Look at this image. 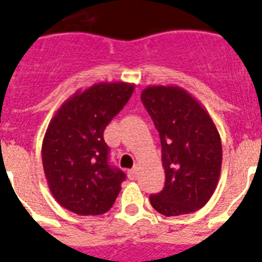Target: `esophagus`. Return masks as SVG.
Returning <instances> with one entry per match:
<instances>
[{
	"label": "esophagus",
	"instance_id": "34e87169",
	"mask_svg": "<svg viewBox=\"0 0 262 262\" xmlns=\"http://www.w3.org/2000/svg\"><path fill=\"white\" fill-rule=\"evenodd\" d=\"M127 175H128L129 179H135V178H137V175H138V168L134 167V168H131V169H128Z\"/></svg>",
	"mask_w": 262,
	"mask_h": 262
}]
</instances>
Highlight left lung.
I'll use <instances>...</instances> for the list:
<instances>
[{"instance_id":"left-lung-1","label":"left lung","mask_w":262,"mask_h":262,"mask_svg":"<svg viewBox=\"0 0 262 262\" xmlns=\"http://www.w3.org/2000/svg\"><path fill=\"white\" fill-rule=\"evenodd\" d=\"M141 99L159 131L165 169L164 188L150 195V204L168 217L195 212L212 196L220 176L217 129L206 111L179 87H147Z\"/></svg>"}]
</instances>
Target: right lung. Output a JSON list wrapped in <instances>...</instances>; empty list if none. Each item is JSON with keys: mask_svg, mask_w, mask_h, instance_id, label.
<instances>
[{"mask_svg": "<svg viewBox=\"0 0 262 262\" xmlns=\"http://www.w3.org/2000/svg\"><path fill=\"white\" fill-rule=\"evenodd\" d=\"M127 83H98L62 105L45 134L42 161L49 188L61 206L82 216L108 212L125 180L103 141L109 121L133 94Z\"/></svg>", "mask_w": 262, "mask_h": 262, "instance_id": "obj_1", "label": "right lung"}]
</instances>
